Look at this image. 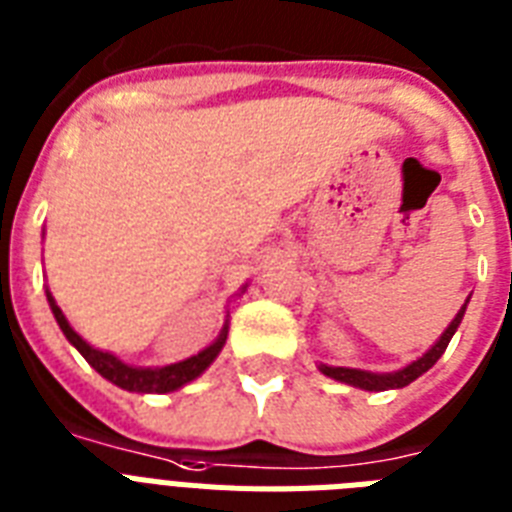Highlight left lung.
I'll use <instances>...</instances> for the list:
<instances>
[{
	"label": "left lung",
	"mask_w": 512,
	"mask_h": 512,
	"mask_svg": "<svg viewBox=\"0 0 512 512\" xmlns=\"http://www.w3.org/2000/svg\"><path fill=\"white\" fill-rule=\"evenodd\" d=\"M465 308H468V300H465V305L460 308V313L454 316V321L446 327V332L441 337H438V342L433 345V348L425 353V356H420L417 361H412L409 366H404V369H398V372H385V374H377V372H364V369H348V366H327L321 364V374H327V377H332V380H340V382H348V385H353V388H361V390H390V388H404V385H409V382H414L420 374H425L430 369V366L436 364L438 358L444 356L446 345H449V340L454 337V332H457V327H460L462 316H465Z\"/></svg>",
	"instance_id": "1"
}]
</instances>
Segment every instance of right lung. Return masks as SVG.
Instances as JSON below:
<instances>
[{
	"mask_svg": "<svg viewBox=\"0 0 512 512\" xmlns=\"http://www.w3.org/2000/svg\"><path fill=\"white\" fill-rule=\"evenodd\" d=\"M47 303L52 308V316L58 321V327L63 329V335L66 340L74 345L84 358H87V364L100 374V377H106L108 382H114L119 388L130 390V393H170V390L183 388L185 382L196 380L204 369H207L212 361L217 358V353L223 350L225 337H228V319H225L223 329H220V335L217 340L209 345V348L199 350L196 356L185 358V361H177V364H167V366H130L119 361L114 353H106V350L92 348L90 342L82 340V337L76 335L68 319L63 316V311L55 303V297L50 295V289H47Z\"/></svg>",
	"mask_w": 512,
	"mask_h": 512,
	"instance_id": "right-lung-1",
	"label": "right lung"
}]
</instances>
